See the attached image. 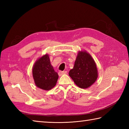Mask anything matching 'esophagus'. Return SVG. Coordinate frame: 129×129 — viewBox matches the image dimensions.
I'll use <instances>...</instances> for the list:
<instances>
[{
    "label": "esophagus",
    "mask_w": 129,
    "mask_h": 129,
    "mask_svg": "<svg viewBox=\"0 0 129 129\" xmlns=\"http://www.w3.org/2000/svg\"><path fill=\"white\" fill-rule=\"evenodd\" d=\"M67 73V71H60L58 73V74L59 76H61L63 74H66Z\"/></svg>",
    "instance_id": "34e87169"
}]
</instances>
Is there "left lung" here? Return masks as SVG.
I'll return each mask as SVG.
<instances>
[{
  "instance_id": "obj_1",
  "label": "left lung",
  "mask_w": 129,
  "mask_h": 129,
  "mask_svg": "<svg viewBox=\"0 0 129 129\" xmlns=\"http://www.w3.org/2000/svg\"><path fill=\"white\" fill-rule=\"evenodd\" d=\"M69 76L76 85L82 89L90 87L96 80L98 70L94 60L86 51L79 52Z\"/></svg>"
}]
</instances>
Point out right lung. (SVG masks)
Instances as JSON below:
<instances>
[{
	"instance_id": "right-lung-1",
	"label": "right lung",
	"mask_w": 129,
	"mask_h": 129,
	"mask_svg": "<svg viewBox=\"0 0 129 129\" xmlns=\"http://www.w3.org/2000/svg\"><path fill=\"white\" fill-rule=\"evenodd\" d=\"M33 76L37 86L43 90H49L55 86L59 76L51 66L48 54L40 57L35 63Z\"/></svg>"
}]
</instances>
